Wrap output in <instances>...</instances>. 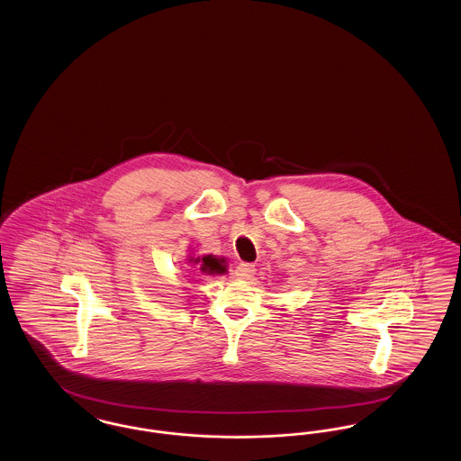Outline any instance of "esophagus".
Returning <instances> with one entry per match:
<instances>
[{
    "label": "esophagus",
    "instance_id": "obj_1",
    "mask_svg": "<svg viewBox=\"0 0 461 461\" xmlns=\"http://www.w3.org/2000/svg\"><path fill=\"white\" fill-rule=\"evenodd\" d=\"M256 275V266L250 263H240L235 267V276L241 280H249Z\"/></svg>",
    "mask_w": 461,
    "mask_h": 461
}]
</instances>
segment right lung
Returning a JSON list of instances; mask_svg holds the SVG:
<instances>
[{"instance_id": "add662e5", "label": "right lung", "mask_w": 461, "mask_h": 461, "mask_svg": "<svg viewBox=\"0 0 461 461\" xmlns=\"http://www.w3.org/2000/svg\"><path fill=\"white\" fill-rule=\"evenodd\" d=\"M200 269L203 271V273H207V275H214V273H218V275H222L224 271H226V266H224V259H218V258H214V256H203L202 259H195V263H200Z\"/></svg>"}]
</instances>
